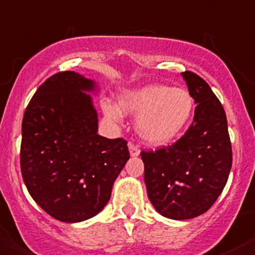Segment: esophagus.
<instances>
[{
  "label": "esophagus",
  "mask_w": 255,
  "mask_h": 255,
  "mask_svg": "<svg viewBox=\"0 0 255 255\" xmlns=\"http://www.w3.org/2000/svg\"><path fill=\"white\" fill-rule=\"evenodd\" d=\"M129 151H130V154H131V157H136V156H139V153H140L138 145L134 144V143L131 142L129 143Z\"/></svg>",
  "instance_id": "34e87169"
}]
</instances>
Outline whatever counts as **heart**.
I'll return each mask as SVG.
<instances>
[{
	"label": "heart",
	"mask_w": 255,
	"mask_h": 255,
	"mask_svg": "<svg viewBox=\"0 0 255 255\" xmlns=\"http://www.w3.org/2000/svg\"><path fill=\"white\" fill-rule=\"evenodd\" d=\"M193 98L183 88L148 85L120 97V107L103 102L102 110L115 123L123 119V111L136 116L139 136L151 145H165L183 131L193 113Z\"/></svg>",
	"instance_id": "obj_1"
}]
</instances>
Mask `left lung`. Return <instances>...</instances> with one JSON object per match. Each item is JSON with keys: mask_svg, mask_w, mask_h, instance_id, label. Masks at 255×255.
Instances as JSON below:
<instances>
[{"mask_svg": "<svg viewBox=\"0 0 255 255\" xmlns=\"http://www.w3.org/2000/svg\"><path fill=\"white\" fill-rule=\"evenodd\" d=\"M197 104L184 135L157 151H142L144 183L154 209L184 221L204 214L221 195L232 166L227 117L219 99L200 76L182 72Z\"/></svg>", "mask_w": 255, "mask_h": 255, "instance_id": "8db88e82", "label": "left lung"}]
</instances>
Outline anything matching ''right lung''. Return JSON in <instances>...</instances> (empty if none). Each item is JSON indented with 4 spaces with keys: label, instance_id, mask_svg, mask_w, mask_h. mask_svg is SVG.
Returning a JSON list of instances; mask_svg holds the SVG:
<instances>
[{
    "label": "right lung",
    "instance_id": "obj_1",
    "mask_svg": "<svg viewBox=\"0 0 255 255\" xmlns=\"http://www.w3.org/2000/svg\"><path fill=\"white\" fill-rule=\"evenodd\" d=\"M95 88L73 71L55 73L37 89L21 123L25 187L47 214L65 223L101 212L130 158L125 139L98 134V113L86 94Z\"/></svg>",
    "mask_w": 255,
    "mask_h": 255
}]
</instances>
